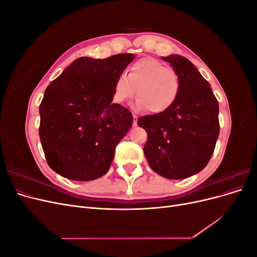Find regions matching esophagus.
I'll list each match as a JSON object with an SVG mask.
<instances>
[{"instance_id": "obj_1", "label": "esophagus", "mask_w": 257, "mask_h": 257, "mask_svg": "<svg viewBox=\"0 0 257 257\" xmlns=\"http://www.w3.org/2000/svg\"><path fill=\"white\" fill-rule=\"evenodd\" d=\"M137 120H138V116L136 114H133V125L134 126L137 125Z\"/></svg>"}]
</instances>
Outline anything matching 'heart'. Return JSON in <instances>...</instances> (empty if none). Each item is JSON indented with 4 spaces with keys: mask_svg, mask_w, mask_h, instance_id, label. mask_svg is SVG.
<instances>
[{
    "mask_svg": "<svg viewBox=\"0 0 257 257\" xmlns=\"http://www.w3.org/2000/svg\"><path fill=\"white\" fill-rule=\"evenodd\" d=\"M180 78L172 67L154 58H142L114 81L113 102L123 104L136 94L135 108L161 113L174 106L180 93Z\"/></svg>",
    "mask_w": 257,
    "mask_h": 257,
    "instance_id": "obj_1",
    "label": "heart"
}]
</instances>
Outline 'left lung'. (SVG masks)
<instances>
[{
  "mask_svg": "<svg viewBox=\"0 0 257 257\" xmlns=\"http://www.w3.org/2000/svg\"><path fill=\"white\" fill-rule=\"evenodd\" d=\"M163 60L180 78V93L169 110L141 116L137 124L148 134L144 152L150 167L162 177L184 179L203 170L212 157L220 133L219 102L188 59L173 54Z\"/></svg>",
  "mask_w": 257,
  "mask_h": 257,
  "instance_id": "1",
  "label": "left lung"
}]
</instances>
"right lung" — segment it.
<instances>
[{
    "instance_id": "right-lung-1",
    "label": "right lung",
    "mask_w": 257,
    "mask_h": 257,
    "mask_svg": "<svg viewBox=\"0 0 257 257\" xmlns=\"http://www.w3.org/2000/svg\"><path fill=\"white\" fill-rule=\"evenodd\" d=\"M134 54L75 60L45 91L40 138L48 165L62 177L90 181L109 169L133 115L112 104L113 85Z\"/></svg>"
}]
</instances>
